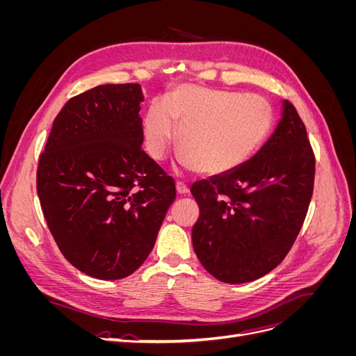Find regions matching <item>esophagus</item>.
Segmentation results:
<instances>
[{
  "label": "esophagus",
  "instance_id": "obj_1",
  "mask_svg": "<svg viewBox=\"0 0 356 356\" xmlns=\"http://www.w3.org/2000/svg\"><path fill=\"white\" fill-rule=\"evenodd\" d=\"M177 191L179 193V195H187V193L190 191V188H188V186L186 184V182L177 181Z\"/></svg>",
  "mask_w": 356,
  "mask_h": 356
}]
</instances>
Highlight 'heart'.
I'll return each mask as SVG.
<instances>
[{
    "mask_svg": "<svg viewBox=\"0 0 356 356\" xmlns=\"http://www.w3.org/2000/svg\"><path fill=\"white\" fill-rule=\"evenodd\" d=\"M272 122V106L263 96L186 84L149 104L143 127L153 159L166 157L178 126L181 165L222 175L242 166L260 148Z\"/></svg>",
    "mask_w": 356,
    "mask_h": 356,
    "instance_id": "1",
    "label": "heart"
}]
</instances>
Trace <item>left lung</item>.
<instances>
[{"label": "left lung", "instance_id": "obj_1", "mask_svg": "<svg viewBox=\"0 0 356 356\" xmlns=\"http://www.w3.org/2000/svg\"><path fill=\"white\" fill-rule=\"evenodd\" d=\"M315 154L296 106L284 101L268 141L242 166L191 186L200 215L193 248L225 284H243L281 264L305 222L314 193Z\"/></svg>", "mask_w": 356, "mask_h": 356}]
</instances>
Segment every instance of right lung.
Wrapping results in <instances>:
<instances>
[{
  "label": "right lung",
  "instance_id": "obj_1",
  "mask_svg": "<svg viewBox=\"0 0 356 356\" xmlns=\"http://www.w3.org/2000/svg\"><path fill=\"white\" fill-rule=\"evenodd\" d=\"M144 95L102 84L71 98L53 122L37 169L49 230L80 272L111 281L141 266L175 200V181L141 148Z\"/></svg>",
  "mask_w": 356,
  "mask_h": 356
}]
</instances>
